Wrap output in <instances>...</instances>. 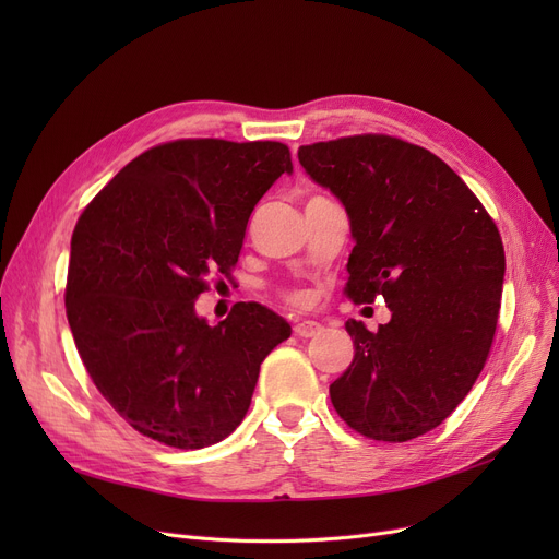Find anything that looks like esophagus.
I'll return each instance as SVG.
<instances>
[{
	"label": "esophagus",
	"mask_w": 559,
	"mask_h": 559,
	"mask_svg": "<svg viewBox=\"0 0 559 559\" xmlns=\"http://www.w3.org/2000/svg\"><path fill=\"white\" fill-rule=\"evenodd\" d=\"M319 331H321V324L312 319H304L295 326V335H299V337H314Z\"/></svg>",
	"instance_id": "34e87169"
}]
</instances>
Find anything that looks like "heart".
Listing matches in <instances>:
<instances>
[{"mask_svg": "<svg viewBox=\"0 0 559 559\" xmlns=\"http://www.w3.org/2000/svg\"><path fill=\"white\" fill-rule=\"evenodd\" d=\"M292 299H295V301H301V297H292Z\"/></svg>", "mask_w": 559, "mask_h": 559, "instance_id": "obj_1", "label": "heart"}]
</instances>
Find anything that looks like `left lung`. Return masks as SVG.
I'll use <instances>...</instances> for the list:
<instances>
[{"mask_svg": "<svg viewBox=\"0 0 559 559\" xmlns=\"http://www.w3.org/2000/svg\"><path fill=\"white\" fill-rule=\"evenodd\" d=\"M299 163L344 205L356 247L346 295L392 310L376 333L348 319L354 360L331 385L365 437L407 442L442 424L476 383L496 331L506 251L460 176L390 135L306 144Z\"/></svg>", "mask_w": 559, "mask_h": 559, "instance_id": "1", "label": "left lung"}]
</instances>
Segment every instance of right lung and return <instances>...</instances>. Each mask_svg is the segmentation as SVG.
I'll use <instances>...</instances> for the list:
<instances>
[{"label":"right lung","mask_w":559,"mask_h":559,"mask_svg":"<svg viewBox=\"0 0 559 559\" xmlns=\"http://www.w3.org/2000/svg\"><path fill=\"white\" fill-rule=\"evenodd\" d=\"M281 174V142L176 140L131 160L76 222L68 324L102 396L174 449L222 442L245 419L262 360L292 335L238 304L211 326L194 301L240 258L249 217Z\"/></svg>","instance_id":"obj_1"}]
</instances>
